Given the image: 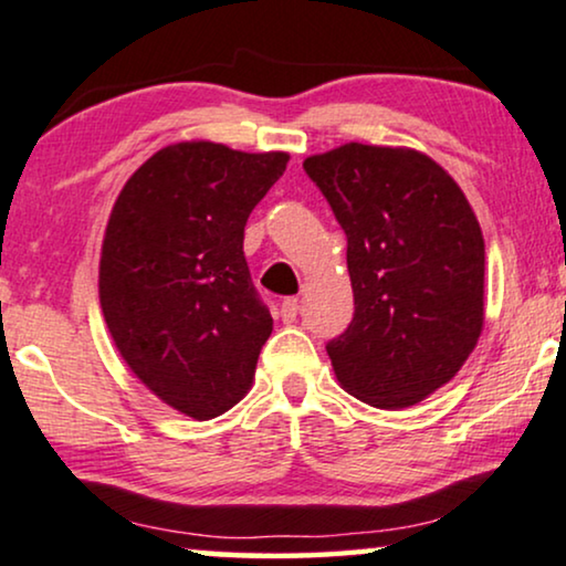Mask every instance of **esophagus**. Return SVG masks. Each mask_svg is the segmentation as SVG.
<instances>
[{
  "instance_id": "1",
  "label": "esophagus",
  "mask_w": 566,
  "mask_h": 566,
  "mask_svg": "<svg viewBox=\"0 0 566 566\" xmlns=\"http://www.w3.org/2000/svg\"><path fill=\"white\" fill-rule=\"evenodd\" d=\"M298 317V298H285L281 304V319L285 325H291V322H296Z\"/></svg>"
}]
</instances>
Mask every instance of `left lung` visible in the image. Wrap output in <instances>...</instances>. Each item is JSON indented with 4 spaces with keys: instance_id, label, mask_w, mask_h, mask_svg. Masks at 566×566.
<instances>
[{
    "instance_id": "obj_1",
    "label": "left lung",
    "mask_w": 566,
    "mask_h": 566,
    "mask_svg": "<svg viewBox=\"0 0 566 566\" xmlns=\"http://www.w3.org/2000/svg\"><path fill=\"white\" fill-rule=\"evenodd\" d=\"M348 239L354 322L327 343L343 390L400 410L444 387L483 329L486 249L458 181L427 153L346 143L310 156Z\"/></svg>"
}]
</instances>
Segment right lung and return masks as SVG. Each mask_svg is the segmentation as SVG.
I'll return each instance as SVG.
<instances>
[{
    "label": "right lung",
    "instance_id": "1",
    "mask_svg": "<svg viewBox=\"0 0 566 566\" xmlns=\"http://www.w3.org/2000/svg\"><path fill=\"white\" fill-rule=\"evenodd\" d=\"M289 153L189 139L150 156L116 197L98 296L114 346L148 390L208 421L252 390L273 317L256 296L244 226Z\"/></svg>",
    "mask_w": 566,
    "mask_h": 566
}]
</instances>
